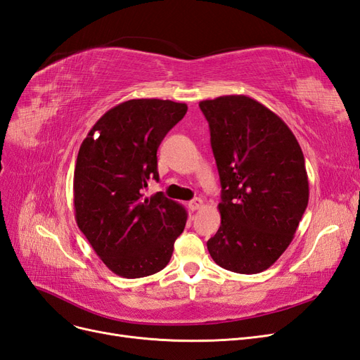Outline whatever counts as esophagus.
Returning <instances> with one entry per match:
<instances>
[{
	"label": "esophagus",
	"instance_id": "obj_1",
	"mask_svg": "<svg viewBox=\"0 0 360 360\" xmlns=\"http://www.w3.org/2000/svg\"><path fill=\"white\" fill-rule=\"evenodd\" d=\"M189 207L192 210H200L204 207V201L201 198H193L191 202H189Z\"/></svg>",
	"mask_w": 360,
	"mask_h": 360
}]
</instances>
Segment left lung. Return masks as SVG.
I'll return each mask as SVG.
<instances>
[{
	"mask_svg": "<svg viewBox=\"0 0 360 360\" xmlns=\"http://www.w3.org/2000/svg\"><path fill=\"white\" fill-rule=\"evenodd\" d=\"M219 171L221 226L207 249L221 267L254 275L285 252L309 200L308 174L284 120L243 94L200 102Z\"/></svg>",
	"mask_w": 360,
	"mask_h": 360,
	"instance_id": "left-lung-1",
	"label": "left lung"
}]
</instances>
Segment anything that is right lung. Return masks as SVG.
<instances>
[{
	"label": "right lung",
	"mask_w": 360,
	"mask_h": 360,
	"mask_svg": "<svg viewBox=\"0 0 360 360\" xmlns=\"http://www.w3.org/2000/svg\"><path fill=\"white\" fill-rule=\"evenodd\" d=\"M186 103L132 99L106 111L82 141L73 174L75 219L103 264L135 279L155 275L172 255L188 212L158 192V148Z\"/></svg>",
	"instance_id": "obj_1"
}]
</instances>
